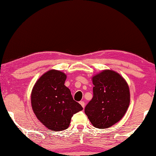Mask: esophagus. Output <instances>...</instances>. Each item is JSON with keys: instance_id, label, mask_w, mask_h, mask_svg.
<instances>
[{"instance_id": "esophagus-1", "label": "esophagus", "mask_w": 156, "mask_h": 156, "mask_svg": "<svg viewBox=\"0 0 156 156\" xmlns=\"http://www.w3.org/2000/svg\"><path fill=\"white\" fill-rule=\"evenodd\" d=\"M80 104L81 105V106L83 108L84 107V106H85V103H84V101H80Z\"/></svg>"}]
</instances>
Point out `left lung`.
<instances>
[{
    "label": "left lung",
    "instance_id": "obj_1",
    "mask_svg": "<svg viewBox=\"0 0 156 156\" xmlns=\"http://www.w3.org/2000/svg\"><path fill=\"white\" fill-rule=\"evenodd\" d=\"M94 96L84 108L94 126L109 128L121 120L130 102L126 82L112 70H105L92 78Z\"/></svg>",
    "mask_w": 156,
    "mask_h": 156
}]
</instances>
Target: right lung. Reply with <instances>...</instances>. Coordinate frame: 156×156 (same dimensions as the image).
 <instances>
[{
  "label": "right lung",
  "mask_w": 156,
  "mask_h": 156,
  "mask_svg": "<svg viewBox=\"0 0 156 156\" xmlns=\"http://www.w3.org/2000/svg\"><path fill=\"white\" fill-rule=\"evenodd\" d=\"M67 76L50 70L41 76L31 92V106L38 119L49 130L67 129L72 116L83 109L65 85Z\"/></svg>",
  "instance_id": "obj_1"
}]
</instances>
